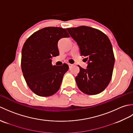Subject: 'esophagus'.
<instances>
[{"label": "esophagus", "mask_w": 133, "mask_h": 133, "mask_svg": "<svg viewBox=\"0 0 133 133\" xmlns=\"http://www.w3.org/2000/svg\"><path fill=\"white\" fill-rule=\"evenodd\" d=\"M72 64H70V63H69V67H71L72 66Z\"/></svg>", "instance_id": "1"}]
</instances>
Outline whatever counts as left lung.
Instances as JSON below:
<instances>
[{"instance_id":"obj_1","label":"left lung","mask_w":133,"mask_h":133,"mask_svg":"<svg viewBox=\"0 0 133 133\" xmlns=\"http://www.w3.org/2000/svg\"><path fill=\"white\" fill-rule=\"evenodd\" d=\"M67 30L87 61L86 69L78 66L80 71L75 81L79 89L88 95L99 94L108 86L113 71L115 58L110 39L100 30L88 26Z\"/></svg>"}]
</instances>
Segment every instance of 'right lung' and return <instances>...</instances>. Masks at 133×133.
<instances>
[{"label": "right lung", "instance_id": "add662e5", "mask_svg": "<svg viewBox=\"0 0 133 133\" xmlns=\"http://www.w3.org/2000/svg\"><path fill=\"white\" fill-rule=\"evenodd\" d=\"M70 37L66 29L48 27L34 32L22 50L21 67L29 88L41 97H49L58 91L69 66H52L51 58L59 55V40Z\"/></svg>", "mask_w": 133, "mask_h": 133}]
</instances>
